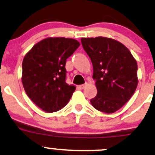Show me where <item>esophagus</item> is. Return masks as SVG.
I'll list each match as a JSON object with an SVG mask.
<instances>
[{
    "label": "esophagus",
    "mask_w": 155,
    "mask_h": 155,
    "mask_svg": "<svg viewBox=\"0 0 155 155\" xmlns=\"http://www.w3.org/2000/svg\"><path fill=\"white\" fill-rule=\"evenodd\" d=\"M87 83H85V84H84L79 85V89H81V90H82V89L84 88L85 87L87 86Z\"/></svg>",
    "instance_id": "obj_1"
}]
</instances>
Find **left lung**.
<instances>
[{"label":"left lung","mask_w":155,"mask_h":155,"mask_svg":"<svg viewBox=\"0 0 155 155\" xmlns=\"http://www.w3.org/2000/svg\"><path fill=\"white\" fill-rule=\"evenodd\" d=\"M91 60L97 93L90 103L104 113L117 111L130 100L138 85L136 60L125 46L105 37L82 38Z\"/></svg>","instance_id":"left-lung-1"}]
</instances>
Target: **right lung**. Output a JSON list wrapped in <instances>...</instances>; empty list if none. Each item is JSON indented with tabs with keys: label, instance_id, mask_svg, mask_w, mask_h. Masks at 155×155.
Masks as SVG:
<instances>
[{
	"label": "right lung",
	"instance_id": "right-lung-1",
	"mask_svg": "<svg viewBox=\"0 0 155 155\" xmlns=\"http://www.w3.org/2000/svg\"><path fill=\"white\" fill-rule=\"evenodd\" d=\"M79 45L73 38H47L33 46L25 56L23 87L30 99L43 111H58L70 101L76 87L65 81V63Z\"/></svg>",
	"mask_w": 155,
	"mask_h": 155
}]
</instances>
